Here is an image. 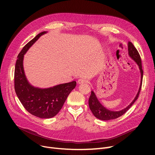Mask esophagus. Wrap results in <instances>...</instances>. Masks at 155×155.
I'll return each mask as SVG.
<instances>
[{
	"label": "esophagus",
	"instance_id": "esophagus-1",
	"mask_svg": "<svg viewBox=\"0 0 155 155\" xmlns=\"http://www.w3.org/2000/svg\"><path fill=\"white\" fill-rule=\"evenodd\" d=\"M88 81L87 79L85 78H80L78 80V83L79 84H85V83H87Z\"/></svg>",
	"mask_w": 155,
	"mask_h": 155
}]
</instances>
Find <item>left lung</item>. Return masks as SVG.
I'll list each match as a JSON object with an SVG mask.
<instances>
[{"label":"left lung","mask_w":155,"mask_h":155,"mask_svg":"<svg viewBox=\"0 0 155 155\" xmlns=\"http://www.w3.org/2000/svg\"><path fill=\"white\" fill-rule=\"evenodd\" d=\"M128 53L129 56L131 57L133 60H134L135 62L137 64L138 66H139V68L140 70L141 83H140L139 91H138V92L136 97L133 101V102L130 104L127 107L119 111L110 110L105 108V107H104L103 105L100 103L99 100L97 99L95 93L93 91H92L91 95L90 97H89V99H88V105L92 114L97 119L102 120H109L115 119L119 117L120 116H123L124 114H125L129 110V109L132 106L133 104L135 102V101L138 98V96H139L141 85H142L143 71L142 69V64H141V60L140 55L139 53H138L137 50H136V48L133 45V43L130 41L128 43Z\"/></svg>","instance_id":"obj_1"}]
</instances>
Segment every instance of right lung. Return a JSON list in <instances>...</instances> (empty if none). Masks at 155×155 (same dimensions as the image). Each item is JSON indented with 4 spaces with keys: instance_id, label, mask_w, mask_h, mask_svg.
Instances as JSON below:
<instances>
[{
    "instance_id": "right-lung-1",
    "label": "right lung",
    "mask_w": 155,
    "mask_h": 155,
    "mask_svg": "<svg viewBox=\"0 0 155 155\" xmlns=\"http://www.w3.org/2000/svg\"><path fill=\"white\" fill-rule=\"evenodd\" d=\"M46 32H40L23 47L18 56L14 71L15 92L20 102L32 115L43 119L51 118L59 112L77 84L75 81H73L50 88H39L28 82L23 68L24 55L39 38Z\"/></svg>"
}]
</instances>
